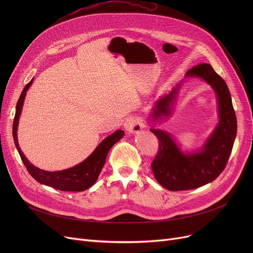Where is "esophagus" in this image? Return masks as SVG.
Returning a JSON list of instances; mask_svg holds the SVG:
<instances>
[{
  "mask_svg": "<svg viewBox=\"0 0 253 253\" xmlns=\"http://www.w3.org/2000/svg\"><path fill=\"white\" fill-rule=\"evenodd\" d=\"M143 124L138 117H128L124 122V128L129 133H134L141 130Z\"/></svg>",
  "mask_w": 253,
  "mask_h": 253,
  "instance_id": "1",
  "label": "esophagus"
}]
</instances>
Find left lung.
Returning a JSON list of instances; mask_svg holds the SVG:
<instances>
[{
	"instance_id": "left-lung-1",
	"label": "left lung",
	"mask_w": 253,
	"mask_h": 253,
	"mask_svg": "<svg viewBox=\"0 0 253 253\" xmlns=\"http://www.w3.org/2000/svg\"><path fill=\"white\" fill-rule=\"evenodd\" d=\"M187 76L202 78L214 89L219 123L201 152L187 155L179 151L167 132L151 129L159 139V150L151 164L152 170L158 182L169 191L193 190L213 181L227 166L237 134V118L224 80L208 63L194 66ZM178 87L156 102L152 114L154 121L170 115Z\"/></svg>"
}]
</instances>
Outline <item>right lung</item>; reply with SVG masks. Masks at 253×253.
I'll list each match as a JSON object with an SVG mask.
<instances>
[{
	"instance_id": "right-lung-1",
	"label": "right lung",
	"mask_w": 253,
	"mask_h": 253,
	"mask_svg": "<svg viewBox=\"0 0 253 253\" xmlns=\"http://www.w3.org/2000/svg\"><path fill=\"white\" fill-rule=\"evenodd\" d=\"M33 83V80L24 87L22 90L20 97L16 104V113L13 121V138L16 145V149L20 155L21 160L30 172V174L40 183H43L48 187H52L59 191L64 192H82L89 189L91 185L94 184L98 178L100 171L105 163L106 156L110 152L113 145L121 139L124 135L123 130H117L110 136L103 139L98 147L94 150L85 161L76 165L75 167L61 170V171H45L34 166L24 156L22 151L19 148L17 139V126L18 120L22 110V104L24 101L25 93Z\"/></svg>"
}]
</instances>
